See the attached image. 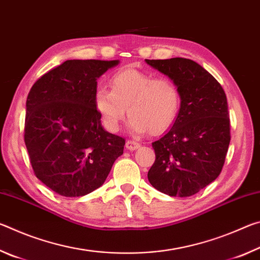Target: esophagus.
Instances as JSON below:
<instances>
[{
	"label": "esophagus",
	"instance_id": "esophagus-1",
	"mask_svg": "<svg viewBox=\"0 0 260 260\" xmlns=\"http://www.w3.org/2000/svg\"><path fill=\"white\" fill-rule=\"evenodd\" d=\"M138 148H140V143L136 142V141L128 140L126 142V149H127V150L133 151V150H136V149H138Z\"/></svg>",
	"mask_w": 260,
	"mask_h": 260
}]
</instances>
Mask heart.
<instances>
[{
  "instance_id": "heart-1",
  "label": "heart",
  "mask_w": 260,
  "mask_h": 260,
  "mask_svg": "<svg viewBox=\"0 0 260 260\" xmlns=\"http://www.w3.org/2000/svg\"><path fill=\"white\" fill-rule=\"evenodd\" d=\"M110 88H99L95 107L105 128L119 131L127 111L134 133L159 135L177 120L181 107V94L175 82L156 78L138 70L126 69L113 74Z\"/></svg>"
}]
</instances>
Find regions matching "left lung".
Segmentation results:
<instances>
[{"instance_id":"left-lung-1","label":"left lung","mask_w":260,"mask_h":260,"mask_svg":"<svg viewBox=\"0 0 260 260\" xmlns=\"http://www.w3.org/2000/svg\"><path fill=\"white\" fill-rule=\"evenodd\" d=\"M181 94L172 128L152 142L156 159L148 172L153 188L174 197L195 195L218 178L231 142L226 94L213 76L181 57L146 59Z\"/></svg>"}]
</instances>
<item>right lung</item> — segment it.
I'll return each mask as SVG.
<instances>
[{
	"label": "right lung",
	"mask_w": 260,
	"mask_h": 260,
	"mask_svg": "<svg viewBox=\"0 0 260 260\" xmlns=\"http://www.w3.org/2000/svg\"><path fill=\"white\" fill-rule=\"evenodd\" d=\"M119 60L71 59L37 80L26 101L24 140L34 174L65 197L102 186L125 139L105 131L95 107L98 79Z\"/></svg>",
	"instance_id": "right-lung-1"
}]
</instances>
